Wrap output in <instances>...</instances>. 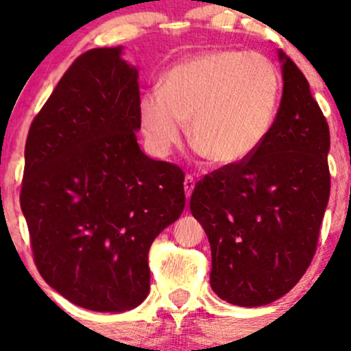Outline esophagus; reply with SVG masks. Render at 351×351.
<instances>
[{
    "instance_id": "1",
    "label": "esophagus",
    "mask_w": 351,
    "mask_h": 351,
    "mask_svg": "<svg viewBox=\"0 0 351 351\" xmlns=\"http://www.w3.org/2000/svg\"><path fill=\"white\" fill-rule=\"evenodd\" d=\"M193 189H195V180H193L191 175H186V178H184V193H186V198L191 196Z\"/></svg>"
}]
</instances>
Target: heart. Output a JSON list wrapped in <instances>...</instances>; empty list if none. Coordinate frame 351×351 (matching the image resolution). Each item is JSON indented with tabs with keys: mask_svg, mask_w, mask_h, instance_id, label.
Instances as JSON below:
<instances>
[{
	"mask_svg": "<svg viewBox=\"0 0 351 351\" xmlns=\"http://www.w3.org/2000/svg\"><path fill=\"white\" fill-rule=\"evenodd\" d=\"M280 72L259 52L209 51L171 66L162 87L138 104L140 125L150 150L165 156L189 142L215 167L247 162L261 150L276 122Z\"/></svg>",
	"mask_w": 351,
	"mask_h": 351,
	"instance_id": "b5f03b06",
	"label": "heart"
}]
</instances>
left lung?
Wrapping results in <instances>:
<instances>
[{"label":"left lung","mask_w":351,"mask_h":351,"mask_svg":"<svg viewBox=\"0 0 351 351\" xmlns=\"http://www.w3.org/2000/svg\"><path fill=\"white\" fill-rule=\"evenodd\" d=\"M280 107L261 150L198 181L189 209L211 245V289L239 307L285 295L308 269L330 196L328 123L279 51Z\"/></svg>","instance_id":"8db88e82"}]
</instances>
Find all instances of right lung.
Returning a JSON list of instances; mask_svg holds the SVG:
<instances>
[{
    "label": "right lung",
    "mask_w": 351,
    "mask_h": 351,
    "mask_svg": "<svg viewBox=\"0 0 351 351\" xmlns=\"http://www.w3.org/2000/svg\"><path fill=\"white\" fill-rule=\"evenodd\" d=\"M122 47L79 56L31 123L21 209L36 267L60 295L125 312L150 291L148 251L184 208V173L140 150L138 71Z\"/></svg>",
    "instance_id": "right-lung-1"
}]
</instances>
